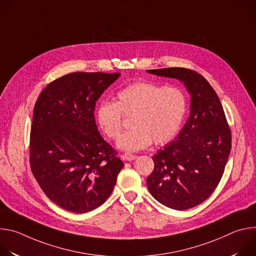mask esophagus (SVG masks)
I'll use <instances>...</instances> for the list:
<instances>
[{"label":"esophagus","mask_w":256,"mask_h":256,"mask_svg":"<svg viewBox=\"0 0 256 256\" xmlns=\"http://www.w3.org/2000/svg\"><path fill=\"white\" fill-rule=\"evenodd\" d=\"M136 158H138V156L132 155V154H130V153H126V154L124 155V159L126 161H132V160H134V159H136Z\"/></svg>","instance_id":"obj_1"}]
</instances>
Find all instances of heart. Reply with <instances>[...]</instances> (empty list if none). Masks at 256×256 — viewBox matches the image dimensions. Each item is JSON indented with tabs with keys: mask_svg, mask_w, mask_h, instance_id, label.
I'll use <instances>...</instances> for the list:
<instances>
[{
	"mask_svg": "<svg viewBox=\"0 0 256 256\" xmlns=\"http://www.w3.org/2000/svg\"><path fill=\"white\" fill-rule=\"evenodd\" d=\"M188 109L184 92L152 82H136L120 89L116 102L103 100L95 108V120L109 138H116L122 128V114L132 116L128 130L116 147L126 152L148 148L154 142L165 144L177 134Z\"/></svg>",
	"mask_w": 256,
	"mask_h": 256,
	"instance_id": "heart-1",
	"label": "heart"
}]
</instances>
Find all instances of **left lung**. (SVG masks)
Returning a JSON list of instances; mask_svg holds the SVG:
<instances>
[{"label":"left lung","mask_w":256,"mask_h":256,"mask_svg":"<svg viewBox=\"0 0 256 256\" xmlns=\"http://www.w3.org/2000/svg\"><path fill=\"white\" fill-rule=\"evenodd\" d=\"M177 79L190 94V118L174 140L153 156L147 186L160 204L184 210L204 202L220 182L231 151V130L216 93L198 72L184 68L147 70Z\"/></svg>","instance_id":"left-lung-1"}]
</instances>
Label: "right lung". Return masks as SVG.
<instances>
[{
  "label": "right lung",
  "instance_id": "right-lung-1",
  "mask_svg": "<svg viewBox=\"0 0 256 256\" xmlns=\"http://www.w3.org/2000/svg\"><path fill=\"white\" fill-rule=\"evenodd\" d=\"M120 72H70L50 83L33 109L31 171L46 196L87 212L112 194L124 164L98 132L94 110Z\"/></svg>",
  "mask_w": 256,
  "mask_h": 256
}]
</instances>
